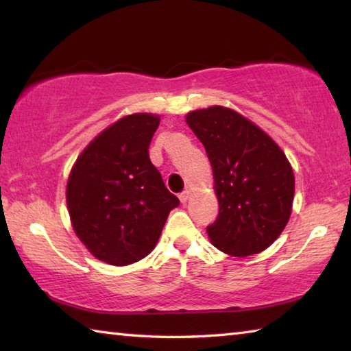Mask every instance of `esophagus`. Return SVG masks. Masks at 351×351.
<instances>
[{"instance_id":"esophagus-1","label":"esophagus","mask_w":351,"mask_h":351,"mask_svg":"<svg viewBox=\"0 0 351 351\" xmlns=\"http://www.w3.org/2000/svg\"><path fill=\"white\" fill-rule=\"evenodd\" d=\"M189 197H190V190H184L182 193H180V201L182 204H186L189 201Z\"/></svg>"}]
</instances>
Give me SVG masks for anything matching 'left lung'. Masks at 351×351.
Listing matches in <instances>:
<instances>
[{"mask_svg": "<svg viewBox=\"0 0 351 351\" xmlns=\"http://www.w3.org/2000/svg\"><path fill=\"white\" fill-rule=\"evenodd\" d=\"M187 125L209 158L218 217L207 226L212 245L234 257L269 247L291 217L294 173L274 141L239 112L210 106L189 112Z\"/></svg>", "mask_w": 351, "mask_h": 351, "instance_id": "8db88e82", "label": "left lung"}]
</instances>
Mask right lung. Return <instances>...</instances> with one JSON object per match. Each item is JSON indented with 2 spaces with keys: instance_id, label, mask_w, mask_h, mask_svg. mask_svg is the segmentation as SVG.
Segmentation results:
<instances>
[{
  "instance_id": "1",
  "label": "right lung",
  "mask_w": 351,
  "mask_h": 351,
  "mask_svg": "<svg viewBox=\"0 0 351 351\" xmlns=\"http://www.w3.org/2000/svg\"><path fill=\"white\" fill-rule=\"evenodd\" d=\"M159 116L138 112L104 130L77 158L66 186L71 223L94 257L125 266L153 251L180 206L148 156Z\"/></svg>"
}]
</instances>
